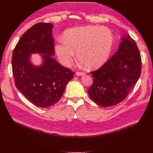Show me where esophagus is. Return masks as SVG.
<instances>
[{
    "instance_id": "34e87169",
    "label": "esophagus",
    "mask_w": 153,
    "mask_h": 153,
    "mask_svg": "<svg viewBox=\"0 0 153 153\" xmlns=\"http://www.w3.org/2000/svg\"><path fill=\"white\" fill-rule=\"evenodd\" d=\"M84 72H79V71H76V75L77 76H82V75H84Z\"/></svg>"
}]
</instances>
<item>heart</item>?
I'll return each mask as SVG.
<instances>
[{
  "instance_id": "b5f03b06",
  "label": "heart",
  "mask_w": 153,
  "mask_h": 153,
  "mask_svg": "<svg viewBox=\"0 0 153 153\" xmlns=\"http://www.w3.org/2000/svg\"><path fill=\"white\" fill-rule=\"evenodd\" d=\"M114 44V36L106 27L89 25L67 30L55 50L60 62L69 67L76 58L89 68H96L108 59Z\"/></svg>"
}]
</instances>
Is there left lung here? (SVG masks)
Here are the masks:
<instances>
[{
  "mask_svg": "<svg viewBox=\"0 0 153 153\" xmlns=\"http://www.w3.org/2000/svg\"><path fill=\"white\" fill-rule=\"evenodd\" d=\"M118 50L98 69L92 71L93 84L88 94L94 102L107 107L126 98L141 74L140 53L129 35L122 38Z\"/></svg>",
  "mask_w": 153,
  "mask_h": 153,
  "instance_id": "obj_1",
  "label": "left lung"
}]
</instances>
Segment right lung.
Masks as SVG:
<instances>
[{
	"label": "right lung",
	"instance_id": "obj_1",
	"mask_svg": "<svg viewBox=\"0 0 153 153\" xmlns=\"http://www.w3.org/2000/svg\"><path fill=\"white\" fill-rule=\"evenodd\" d=\"M52 24L38 23L22 36L13 50L12 71L17 89L25 98L39 107L47 108L61 99L68 82L75 73L61 66L53 55ZM42 53L44 63L35 67L30 55Z\"/></svg>",
	"mask_w": 153,
	"mask_h": 153
}]
</instances>
